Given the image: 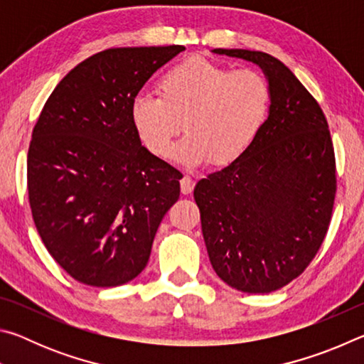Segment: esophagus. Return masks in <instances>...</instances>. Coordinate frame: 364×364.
Listing matches in <instances>:
<instances>
[{
	"mask_svg": "<svg viewBox=\"0 0 364 364\" xmlns=\"http://www.w3.org/2000/svg\"><path fill=\"white\" fill-rule=\"evenodd\" d=\"M194 180L193 178H191L189 175H184L183 178H181V181H180V186H181V193L183 194H191L193 193V189H194Z\"/></svg>",
	"mask_w": 364,
	"mask_h": 364,
	"instance_id": "esophagus-1",
	"label": "esophagus"
}]
</instances>
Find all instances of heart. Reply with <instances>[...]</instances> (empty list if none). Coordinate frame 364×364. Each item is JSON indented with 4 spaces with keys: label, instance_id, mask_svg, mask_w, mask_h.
Instances as JSON below:
<instances>
[{
    "label": "heart",
    "instance_id": "obj_1",
    "mask_svg": "<svg viewBox=\"0 0 364 364\" xmlns=\"http://www.w3.org/2000/svg\"><path fill=\"white\" fill-rule=\"evenodd\" d=\"M157 93L134 97V130L152 154L167 156L183 120L188 134L170 157L189 167L208 160L226 167L241 159L267 122L271 104L269 85L260 73L231 70L202 56L165 72Z\"/></svg>",
    "mask_w": 364,
    "mask_h": 364
}]
</instances>
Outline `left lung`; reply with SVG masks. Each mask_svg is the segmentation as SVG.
Segmentation results:
<instances>
[{"label":"left lung","instance_id":"left-lung-1","mask_svg":"<svg viewBox=\"0 0 364 364\" xmlns=\"http://www.w3.org/2000/svg\"><path fill=\"white\" fill-rule=\"evenodd\" d=\"M212 53L260 67L271 104L247 152L197 181L202 234L221 281L268 294L304 273L321 247L334 205V147L319 104L281 60L249 49Z\"/></svg>","mask_w":364,"mask_h":364}]
</instances>
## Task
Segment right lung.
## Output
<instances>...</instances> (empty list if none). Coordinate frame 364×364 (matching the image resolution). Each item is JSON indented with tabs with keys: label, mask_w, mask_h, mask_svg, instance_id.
<instances>
[{
	"label": "right lung",
	"mask_w": 364,
	"mask_h": 364,
	"mask_svg": "<svg viewBox=\"0 0 364 364\" xmlns=\"http://www.w3.org/2000/svg\"><path fill=\"white\" fill-rule=\"evenodd\" d=\"M184 46L110 48L80 63L48 97L28 147L33 221L51 257L95 287L132 281L149 262L181 173L141 144L132 104Z\"/></svg>",
	"instance_id": "add662e5"
}]
</instances>
